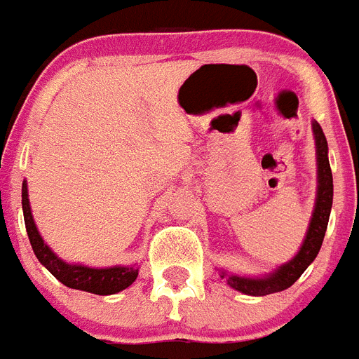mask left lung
Segmentation results:
<instances>
[{"label": "left lung", "mask_w": 359, "mask_h": 359, "mask_svg": "<svg viewBox=\"0 0 359 359\" xmlns=\"http://www.w3.org/2000/svg\"><path fill=\"white\" fill-rule=\"evenodd\" d=\"M316 135V153H318V197H316V208L310 219L309 231L303 241V246L297 252V255L287 264L279 266L273 273L263 279H250V277L226 276L224 272L221 277H226V281L231 288L248 294V296H268L273 292H281L290 288L294 283L305 272L309 264L312 263L318 255L319 248L323 245L325 231H327L328 217H330V208H332V171L328 164V146L325 138L323 129L318 122L312 123Z\"/></svg>", "instance_id": "1"}]
</instances>
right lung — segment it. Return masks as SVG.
I'll return each mask as SVG.
<instances>
[{
  "mask_svg": "<svg viewBox=\"0 0 359 359\" xmlns=\"http://www.w3.org/2000/svg\"><path fill=\"white\" fill-rule=\"evenodd\" d=\"M21 206H23L27 236H29V241H31L36 257L65 287L91 292V294H98V296H109V294H116V292L128 288L129 285H133V281L138 276L137 268H89L82 266V264H67L63 263L62 259L56 257L53 254V250L45 245L38 230H36V224L32 221L31 206H29V195H27L25 182L21 186Z\"/></svg>",
  "mask_w": 359,
  "mask_h": 359,
  "instance_id": "add662e5",
  "label": "right lung"
}]
</instances>
